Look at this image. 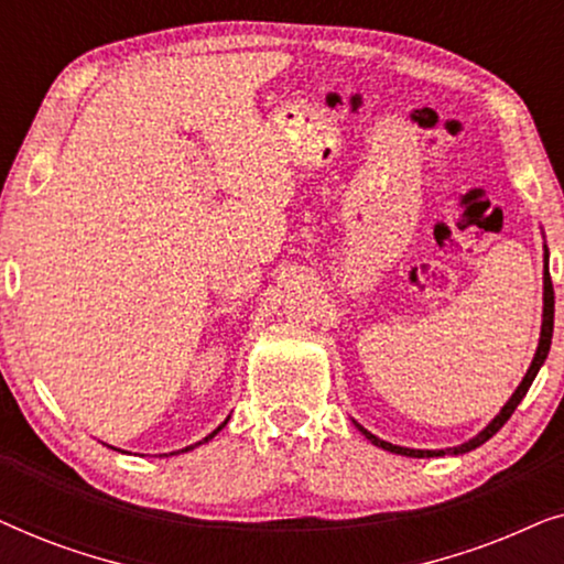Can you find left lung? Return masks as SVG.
<instances>
[{"label":"left lung","mask_w":564,"mask_h":564,"mask_svg":"<svg viewBox=\"0 0 564 564\" xmlns=\"http://www.w3.org/2000/svg\"><path fill=\"white\" fill-rule=\"evenodd\" d=\"M544 307H542V330H539V344H536V354L534 359H531V365L527 369V375H523V380L519 382V388L513 390V395L508 398V403L500 408V413L492 419L488 426H485L480 434H475L469 442L459 444V446H449V449H411V446H398V444H390V442H382L380 436L369 434V431L365 426H359L357 421H354V426H357L361 434H365L369 442H372L375 446H380V449L384 452H392V454H403V457H415V459H426V457H444V454H465V452H473L477 449V446L488 442L490 436H496L500 426L511 419V413L519 408V403L523 400V395H527L531 382H534V377L539 369H542L546 354H550V346H552V330H554V290H552V280H550V249H546L544 243Z\"/></svg>","instance_id":"8db88e82"}]
</instances>
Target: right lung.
<instances>
[{
  "instance_id": "obj_1",
  "label": "right lung",
  "mask_w": 564,
  "mask_h": 564,
  "mask_svg": "<svg viewBox=\"0 0 564 564\" xmlns=\"http://www.w3.org/2000/svg\"><path fill=\"white\" fill-rule=\"evenodd\" d=\"M228 421H230V415H228V419H226V421H223V423H220V426H218V429H215V431H213V434H207V436L203 438V442H197V444H192V446H184V449H180V452H189V449H195V446H199V444L210 442V438H213L215 434H218V431H220L223 426H226V423H228ZM112 449H115V446H112ZM180 452H172V454H180ZM164 457H166V454H164Z\"/></svg>"
}]
</instances>
